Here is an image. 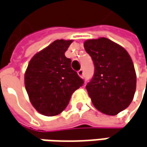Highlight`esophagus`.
<instances>
[{
	"label": "esophagus",
	"mask_w": 147,
	"mask_h": 147,
	"mask_svg": "<svg viewBox=\"0 0 147 147\" xmlns=\"http://www.w3.org/2000/svg\"><path fill=\"white\" fill-rule=\"evenodd\" d=\"M77 73H78V75L80 76L81 78L84 76V71H83L82 69H80V71H77Z\"/></svg>",
	"instance_id": "34e87169"
}]
</instances>
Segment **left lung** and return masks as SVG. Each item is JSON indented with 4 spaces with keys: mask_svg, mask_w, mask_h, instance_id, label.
Here are the masks:
<instances>
[{
    "mask_svg": "<svg viewBox=\"0 0 147 147\" xmlns=\"http://www.w3.org/2000/svg\"><path fill=\"white\" fill-rule=\"evenodd\" d=\"M84 48L92 58L94 74L86 85L94 106L107 115L127 109L136 91L137 76L130 55L106 38L88 39Z\"/></svg>",
    "mask_w": 147,
    "mask_h": 147,
    "instance_id": "obj_1",
    "label": "left lung"
}]
</instances>
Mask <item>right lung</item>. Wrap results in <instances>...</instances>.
Segmentation results:
<instances>
[{"mask_svg": "<svg viewBox=\"0 0 147 147\" xmlns=\"http://www.w3.org/2000/svg\"><path fill=\"white\" fill-rule=\"evenodd\" d=\"M73 40L57 39L36 53L24 74L29 100L37 111L56 116L69 104L71 94L84 84L72 70L71 60L65 53Z\"/></svg>", "mask_w": 147, "mask_h": 147, "instance_id": "obj_1", "label": "right lung"}]
</instances>
